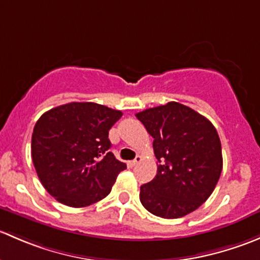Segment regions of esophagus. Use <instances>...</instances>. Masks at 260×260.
<instances>
[{
	"mask_svg": "<svg viewBox=\"0 0 260 260\" xmlns=\"http://www.w3.org/2000/svg\"><path fill=\"white\" fill-rule=\"evenodd\" d=\"M141 161H142V156H140V154H137V156H136V158L133 159V161H129V166H131V167H135L136 165L140 164Z\"/></svg>",
	"mask_w": 260,
	"mask_h": 260,
	"instance_id": "esophagus-1",
	"label": "esophagus"
}]
</instances>
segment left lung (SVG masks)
<instances>
[{
  "label": "left lung",
  "instance_id": "1",
  "mask_svg": "<svg viewBox=\"0 0 260 260\" xmlns=\"http://www.w3.org/2000/svg\"><path fill=\"white\" fill-rule=\"evenodd\" d=\"M136 117L153 137L158 161L156 177L141 186L142 205L165 219L195 211L212 193L222 170L221 143L212 123L177 102Z\"/></svg>",
  "mask_w": 260,
  "mask_h": 260
}]
</instances>
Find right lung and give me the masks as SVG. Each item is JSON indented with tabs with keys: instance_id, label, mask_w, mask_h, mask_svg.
Listing matches in <instances>:
<instances>
[{
	"instance_id": "right-lung-1",
	"label": "right lung",
	"mask_w": 260,
	"mask_h": 260,
	"mask_svg": "<svg viewBox=\"0 0 260 260\" xmlns=\"http://www.w3.org/2000/svg\"><path fill=\"white\" fill-rule=\"evenodd\" d=\"M122 112L91 102H73L45 112L34 127L31 156L41 183L52 198L85 208L106 198L127 169L108 138Z\"/></svg>"
}]
</instances>
